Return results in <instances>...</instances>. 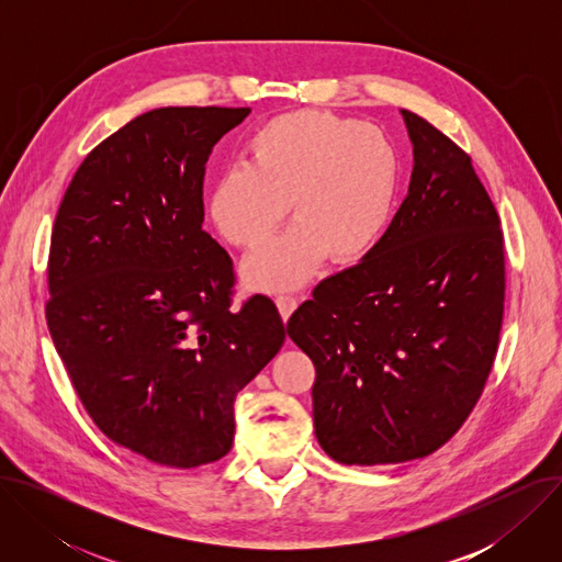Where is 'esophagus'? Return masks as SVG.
<instances>
[{"mask_svg":"<svg viewBox=\"0 0 562 562\" xmlns=\"http://www.w3.org/2000/svg\"><path fill=\"white\" fill-rule=\"evenodd\" d=\"M276 302H278L280 313H282V317H284V319H289V317H291V313H293V311H295V306H297V297H295L293 293H280V295L276 297Z\"/></svg>","mask_w":562,"mask_h":562,"instance_id":"obj_1","label":"esophagus"}]
</instances>
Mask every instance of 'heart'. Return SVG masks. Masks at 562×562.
<instances>
[{
	"instance_id": "b5f03b06",
	"label": "heart",
	"mask_w": 562,
	"mask_h": 562,
	"mask_svg": "<svg viewBox=\"0 0 562 562\" xmlns=\"http://www.w3.org/2000/svg\"><path fill=\"white\" fill-rule=\"evenodd\" d=\"M243 159L206 195L215 231L256 249L286 215V200L295 217L247 262V278L260 289L302 284L327 256L358 262L389 224L400 159L375 126L325 111L284 113L247 137Z\"/></svg>"
}]
</instances>
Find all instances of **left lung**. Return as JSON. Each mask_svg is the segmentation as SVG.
<instances>
[{
	"label": "left lung",
	"instance_id": "1",
	"mask_svg": "<svg viewBox=\"0 0 562 562\" xmlns=\"http://www.w3.org/2000/svg\"><path fill=\"white\" fill-rule=\"evenodd\" d=\"M414 142L405 202L367 258L289 317L313 360V425L342 464L440 449L485 391L505 313V239L469 153L403 111Z\"/></svg>",
	"mask_w": 562,
	"mask_h": 562
}]
</instances>
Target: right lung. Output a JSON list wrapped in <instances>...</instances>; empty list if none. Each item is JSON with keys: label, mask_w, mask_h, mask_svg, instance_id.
Returning a JSON list of instances; mask_svg holds the SVG:
<instances>
[{"label": "right lung", "mask_w": 562, "mask_h": 562, "mask_svg": "<svg viewBox=\"0 0 562 562\" xmlns=\"http://www.w3.org/2000/svg\"><path fill=\"white\" fill-rule=\"evenodd\" d=\"M249 113L167 106L131 120L79 165L53 224L55 349L100 431L155 464L226 456L237 391L286 338L271 297L233 306V262L202 228L209 153Z\"/></svg>", "instance_id": "add662e5"}]
</instances>
